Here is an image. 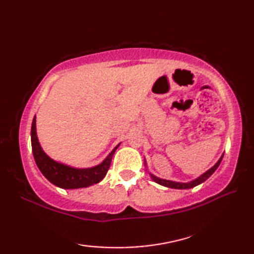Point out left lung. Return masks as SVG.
Returning a JSON list of instances; mask_svg holds the SVG:
<instances>
[{
	"instance_id": "obj_1",
	"label": "left lung",
	"mask_w": 254,
	"mask_h": 254,
	"mask_svg": "<svg viewBox=\"0 0 254 254\" xmlns=\"http://www.w3.org/2000/svg\"><path fill=\"white\" fill-rule=\"evenodd\" d=\"M223 156L224 155H222V157L218 159L217 163L215 164L212 167V168H209L207 171H205L204 174H202L199 177L195 178L194 180L189 181V182H177V181L161 179V178L156 177L153 174H149V176H150V178H152V180H154L156 183H158V185H160V186H164V187L170 188V189H179V190H181V189H191V188H194V187H196L198 185H201V183H203L204 181H206L208 178L214 174L215 170H216L218 168V166L220 165V161H222V159H223ZM144 165H145V167H147L146 159H145V158H144Z\"/></svg>"
}]
</instances>
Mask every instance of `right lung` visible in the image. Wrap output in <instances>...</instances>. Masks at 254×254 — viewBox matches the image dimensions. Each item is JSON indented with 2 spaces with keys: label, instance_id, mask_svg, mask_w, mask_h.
Instances as JSON below:
<instances>
[{
  "label": "right lung",
  "instance_id": "right-lung-1",
  "mask_svg": "<svg viewBox=\"0 0 254 254\" xmlns=\"http://www.w3.org/2000/svg\"><path fill=\"white\" fill-rule=\"evenodd\" d=\"M113 148L109 155L101 161L99 165L89 167V168H75V167L65 165L60 161L52 159L50 156H48L45 150L42 149L39 143V139L37 136V127H36V116L34 117L31 124V147L32 154L38 168L41 171L48 180L52 185H55L61 189H80L94 186L96 183L100 182L107 175L109 169L112 156L119 147Z\"/></svg>",
  "mask_w": 254,
  "mask_h": 254
}]
</instances>
